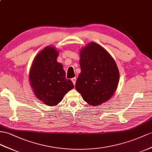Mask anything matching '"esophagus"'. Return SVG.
Wrapping results in <instances>:
<instances>
[{
	"instance_id": "34e87169",
	"label": "esophagus",
	"mask_w": 152,
	"mask_h": 152,
	"mask_svg": "<svg viewBox=\"0 0 152 152\" xmlns=\"http://www.w3.org/2000/svg\"><path fill=\"white\" fill-rule=\"evenodd\" d=\"M71 80H72V81L73 84H74V85H75V83H76V77H72V78L71 79Z\"/></svg>"
}]
</instances>
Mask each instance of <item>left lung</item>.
<instances>
[{
	"label": "left lung",
	"instance_id": "8db88e82",
	"mask_svg": "<svg viewBox=\"0 0 152 152\" xmlns=\"http://www.w3.org/2000/svg\"><path fill=\"white\" fill-rule=\"evenodd\" d=\"M80 58L81 71L75 85L77 91L91 105L107 102L115 92L119 79L113 58L95 42L81 50Z\"/></svg>",
	"mask_w": 152,
	"mask_h": 152
}]
</instances>
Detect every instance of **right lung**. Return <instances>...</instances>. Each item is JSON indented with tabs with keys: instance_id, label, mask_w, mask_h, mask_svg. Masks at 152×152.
<instances>
[{
	"instance_id": "right-lung-1",
	"label": "right lung",
	"mask_w": 152,
	"mask_h": 152,
	"mask_svg": "<svg viewBox=\"0 0 152 152\" xmlns=\"http://www.w3.org/2000/svg\"><path fill=\"white\" fill-rule=\"evenodd\" d=\"M58 51L47 47L34 58L29 72V80L34 94L49 106L59 103L64 95L74 88L71 80L66 79L63 66L56 61Z\"/></svg>"
}]
</instances>
